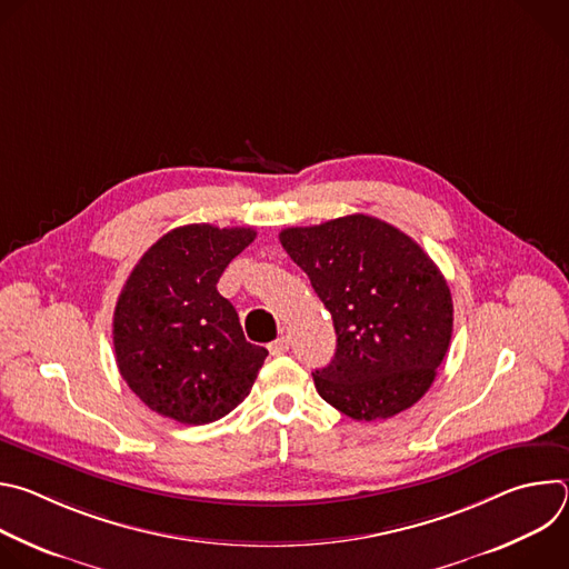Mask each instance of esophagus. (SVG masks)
I'll return each instance as SVG.
<instances>
[{
  "label": "esophagus",
  "mask_w": 569,
  "mask_h": 569,
  "mask_svg": "<svg viewBox=\"0 0 569 569\" xmlns=\"http://www.w3.org/2000/svg\"><path fill=\"white\" fill-rule=\"evenodd\" d=\"M268 349H270V356H283L290 349V342H288V338H279V340L270 342Z\"/></svg>",
  "instance_id": "34e87169"
}]
</instances>
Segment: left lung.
<instances>
[{"instance_id": "8db88e82", "label": "left lung", "mask_w": 569, "mask_h": 569, "mask_svg": "<svg viewBox=\"0 0 569 569\" xmlns=\"http://www.w3.org/2000/svg\"><path fill=\"white\" fill-rule=\"evenodd\" d=\"M338 336L319 396L356 421L391 419L430 389L452 338L450 288L417 240L353 213L279 233Z\"/></svg>"}]
</instances>
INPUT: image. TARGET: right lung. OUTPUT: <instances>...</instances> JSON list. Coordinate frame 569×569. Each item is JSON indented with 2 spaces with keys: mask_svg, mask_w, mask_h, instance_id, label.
<instances>
[{
  "mask_svg": "<svg viewBox=\"0 0 569 569\" xmlns=\"http://www.w3.org/2000/svg\"><path fill=\"white\" fill-rule=\"evenodd\" d=\"M254 238L252 227H178L123 283L112 321L117 367L152 412L204 426L250 393L268 351L246 340L216 283Z\"/></svg>",
  "mask_w": 569,
  "mask_h": 569,
  "instance_id": "obj_1",
  "label": "right lung"
}]
</instances>
